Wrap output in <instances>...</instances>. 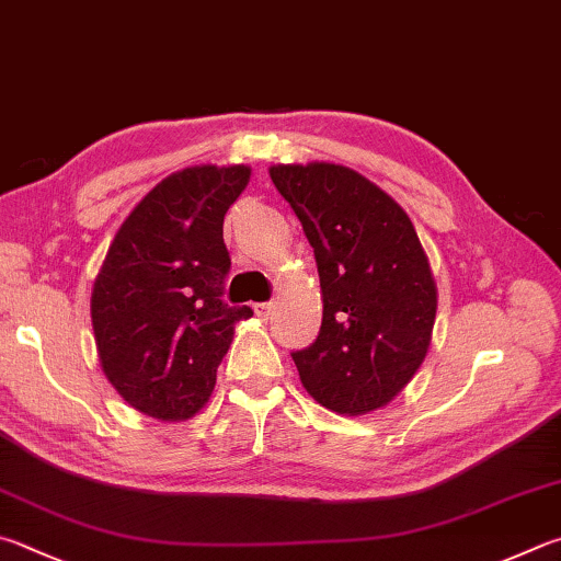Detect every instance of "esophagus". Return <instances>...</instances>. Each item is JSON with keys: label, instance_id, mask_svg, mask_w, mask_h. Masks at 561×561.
Masks as SVG:
<instances>
[{"label": "esophagus", "instance_id": "obj_1", "mask_svg": "<svg viewBox=\"0 0 561 561\" xmlns=\"http://www.w3.org/2000/svg\"><path fill=\"white\" fill-rule=\"evenodd\" d=\"M254 313H257L260 316V319H270V316H272V304L270 301H264V304H254Z\"/></svg>", "mask_w": 561, "mask_h": 561}]
</instances>
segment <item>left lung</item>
<instances>
[{"label": "left lung", "mask_w": 561, "mask_h": 561, "mask_svg": "<svg viewBox=\"0 0 561 561\" xmlns=\"http://www.w3.org/2000/svg\"><path fill=\"white\" fill-rule=\"evenodd\" d=\"M313 248L323 319L291 353L325 410L360 416L400 394L426 358L436 282L400 203L358 171L329 161L270 167Z\"/></svg>", "instance_id": "obj_1"}]
</instances>
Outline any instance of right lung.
Here are the masks:
<instances>
[{"label":"right lung","instance_id":"add662e5","mask_svg":"<svg viewBox=\"0 0 561 561\" xmlns=\"http://www.w3.org/2000/svg\"><path fill=\"white\" fill-rule=\"evenodd\" d=\"M252 169L188 167L141 198L100 267L90 316L105 378L137 412L191 420L216 387L236 323L250 307H228L226 213Z\"/></svg>","mask_w":561,"mask_h":561}]
</instances>
